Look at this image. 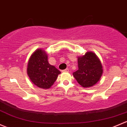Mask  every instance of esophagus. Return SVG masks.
I'll list each match as a JSON object with an SVG mask.
<instances>
[{"label":"esophagus","mask_w":127,"mask_h":127,"mask_svg":"<svg viewBox=\"0 0 127 127\" xmlns=\"http://www.w3.org/2000/svg\"><path fill=\"white\" fill-rule=\"evenodd\" d=\"M63 72H69V69H67V68H66V69H64V70H62Z\"/></svg>","instance_id":"34e87169"}]
</instances>
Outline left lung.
I'll list each match as a JSON object with an SVG mask.
<instances>
[{
    "label": "left lung",
    "mask_w": 127,
    "mask_h": 127,
    "mask_svg": "<svg viewBox=\"0 0 127 127\" xmlns=\"http://www.w3.org/2000/svg\"><path fill=\"white\" fill-rule=\"evenodd\" d=\"M78 69L73 73L77 82L84 88L95 85L103 73L102 64L95 53L89 52L78 57Z\"/></svg>",
    "instance_id": "left-lung-1"
}]
</instances>
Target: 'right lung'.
I'll return each mask as SVG.
<instances>
[{
	"instance_id": "obj_1",
	"label": "right lung",
	"mask_w": 127,
	"mask_h": 127,
	"mask_svg": "<svg viewBox=\"0 0 127 127\" xmlns=\"http://www.w3.org/2000/svg\"><path fill=\"white\" fill-rule=\"evenodd\" d=\"M61 72L48 62L47 55L42 49L36 50L29 59L27 74L34 85L48 89L53 85Z\"/></svg>"
}]
</instances>
